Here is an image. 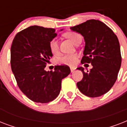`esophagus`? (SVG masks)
Listing matches in <instances>:
<instances>
[{"label":"esophagus","instance_id":"esophagus-1","mask_svg":"<svg viewBox=\"0 0 127 127\" xmlns=\"http://www.w3.org/2000/svg\"><path fill=\"white\" fill-rule=\"evenodd\" d=\"M75 68L74 67H70V71H71V72H73L74 70H75Z\"/></svg>","mask_w":127,"mask_h":127}]
</instances>
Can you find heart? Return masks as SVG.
<instances>
[{
    "label": "heart",
    "mask_w": 127,
    "mask_h": 127,
    "mask_svg": "<svg viewBox=\"0 0 127 127\" xmlns=\"http://www.w3.org/2000/svg\"><path fill=\"white\" fill-rule=\"evenodd\" d=\"M67 38L74 44L78 43L80 41H82V37L81 35L75 32H69L64 34ZM49 49L52 53L57 54L59 51V42L57 39L54 38L51 40L49 43ZM78 57L76 54H66L63 55L59 56L57 58V63L61 64H67V65L73 66L77 63Z\"/></svg>",
    "instance_id": "b5f03b06"
}]
</instances>
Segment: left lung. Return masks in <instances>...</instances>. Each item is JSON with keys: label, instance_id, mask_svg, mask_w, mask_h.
I'll list each match as a JSON object with an SVG mask.
<instances>
[{"label": "left lung", "instance_id": "8db88e82", "mask_svg": "<svg viewBox=\"0 0 127 127\" xmlns=\"http://www.w3.org/2000/svg\"><path fill=\"white\" fill-rule=\"evenodd\" d=\"M84 37L85 47L81 63H91L92 68L85 71L77 83L79 90L90 97L106 94L116 82L121 64L120 45L117 35L104 23L96 20L70 28Z\"/></svg>", "mask_w": 127, "mask_h": 127}]
</instances>
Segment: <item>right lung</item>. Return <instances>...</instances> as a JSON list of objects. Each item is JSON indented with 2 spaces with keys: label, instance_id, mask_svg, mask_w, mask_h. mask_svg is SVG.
<instances>
[{
  "label": "right lung",
  "instance_id": "1",
  "mask_svg": "<svg viewBox=\"0 0 127 127\" xmlns=\"http://www.w3.org/2000/svg\"><path fill=\"white\" fill-rule=\"evenodd\" d=\"M56 36L55 29L33 26L18 33L13 39L12 70L19 88L35 102L54 100L59 94L62 80L70 73L67 65L55 66L54 71L45 70L53 57L49 43Z\"/></svg>",
  "mask_w": 127,
  "mask_h": 127
}]
</instances>
